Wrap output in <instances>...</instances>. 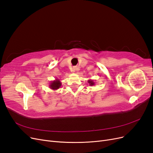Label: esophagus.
<instances>
[{"instance_id":"1","label":"esophagus","mask_w":153,"mask_h":153,"mask_svg":"<svg viewBox=\"0 0 153 153\" xmlns=\"http://www.w3.org/2000/svg\"><path fill=\"white\" fill-rule=\"evenodd\" d=\"M78 69V68L76 67H73L72 69H71V71L72 72H75V71H76Z\"/></svg>"}]
</instances>
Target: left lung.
I'll use <instances>...</instances> for the list:
<instances>
[{
  "label": "left lung",
  "mask_w": 153,
  "mask_h": 153,
  "mask_svg": "<svg viewBox=\"0 0 153 153\" xmlns=\"http://www.w3.org/2000/svg\"><path fill=\"white\" fill-rule=\"evenodd\" d=\"M87 82L89 83V85L91 86H92V85H95V82H94V80H89L87 81Z\"/></svg>",
  "instance_id": "obj_1"
}]
</instances>
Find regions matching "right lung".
I'll return each instance as SVG.
<instances>
[{
  "label": "right lung",
  "mask_w": 153,
  "mask_h": 153,
  "mask_svg": "<svg viewBox=\"0 0 153 153\" xmlns=\"http://www.w3.org/2000/svg\"><path fill=\"white\" fill-rule=\"evenodd\" d=\"M61 85H62V84H61V80L57 78V79H55V80L52 81L51 82V83H50L49 87L51 89L55 91V90L59 89V88L61 87Z\"/></svg>",
  "instance_id": "obj_1"
}]
</instances>
